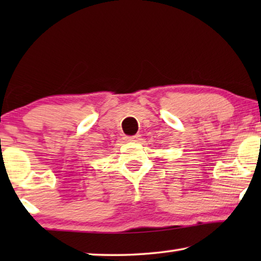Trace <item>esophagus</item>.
Returning a JSON list of instances; mask_svg holds the SVG:
<instances>
[{
	"instance_id": "34e87169",
	"label": "esophagus",
	"mask_w": 261,
	"mask_h": 261,
	"mask_svg": "<svg viewBox=\"0 0 261 261\" xmlns=\"http://www.w3.org/2000/svg\"><path fill=\"white\" fill-rule=\"evenodd\" d=\"M139 135H135V136H127V137H125V140H127V141H137L139 139Z\"/></svg>"
}]
</instances>
